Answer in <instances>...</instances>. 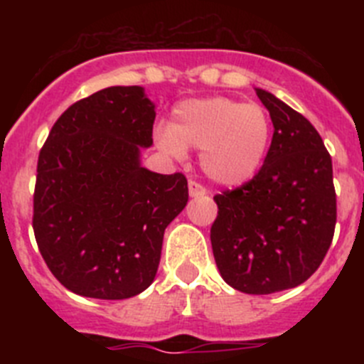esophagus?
I'll return each mask as SVG.
<instances>
[{
  "label": "esophagus",
  "instance_id": "34e87169",
  "mask_svg": "<svg viewBox=\"0 0 364 364\" xmlns=\"http://www.w3.org/2000/svg\"><path fill=\"white\" fill-rule=\"evenodd\" d=\"M205 193L208 191H205V188L200 182H197V180H189V195H191V197H204Z\"/></svg>",
  "mask_w": 364,
  "mask_h": 364
}]
</instances>
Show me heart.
Wrapping results in <instances>:
<instances>
[{
    "label": "heart",
    "mask_w": 364,
    "mask_h": 364,
    "mask_svg": "<svg viewBox=\"0 0 364 364\" xmlns=\"http://www.w3.org/2000/svg\"><path fill=\"white\" fill-rule=\"evenodd\" d=\"M272 133V118L262 105L213 96L176 105L169 127L156 131V142L176 159L186 149H200L208 178L220 186H240L260 171Z\"/></svg>",
    "instance_id": "obj_1"
}]
</instances>
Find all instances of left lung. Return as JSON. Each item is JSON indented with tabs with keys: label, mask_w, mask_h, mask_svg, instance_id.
Here are the masks:
<instances>
[{
	"label": "left lung",
	"mask_w": 364,
	"mask_h": 364,
	"mask_svg": "<svg viewBox=\"0 0 364 364\" xmlns=\"http://www.w3.org/2000/svg\"><path fill=\"white\" fill-rule=\"evenodd\" d=\"M273 138L260 171L215 195L211 247L222 279L242 294L268 295L310 279L326 257L337 220L332 156L314 125L268 91Z\"/></svg>",
	"instance_id": "left-lung-1"
}]
</instances>
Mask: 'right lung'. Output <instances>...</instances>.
<instances>
[{
  "label": "right lung",
  "mask_w": 364,
  "mask_h": 364,
  "mask_svg": "<svg viewBox=\"0 0 364 364\" xmlns=\"http://www.w3.org/2000/svg\"><path fill=\"white\" fill-rule=\"evenodd\" d=\"M154 117L142 87H107L70 105L41 147L32 230L74 294L129 299L156 275L164 231L189 195L182 173L140 166Z\"/></svg>",
  "instance_id": "right-lung-1"
}]
</instances>
